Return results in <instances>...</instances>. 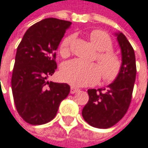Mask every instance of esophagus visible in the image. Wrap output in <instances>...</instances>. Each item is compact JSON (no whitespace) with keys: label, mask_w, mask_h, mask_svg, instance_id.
<instances>
[{"label":"esophagus","mask_w":148,"mask_h":148,"mask_svg":"<svg viewBox=\"0 0 148 148\" xmlns=\"http://www.w3.org/2000/svg\"><path fill=\"white\" fill-rule=\"evenodd\" d=\"M78 91H79V89L76 88H75V87H71V88H70V93L71 94H75Z\"/></svg>","instance_id":"34e87169"}]
</instances>
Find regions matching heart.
I'll list each match as a JSON object with an SVG mask.
<instances>
[{
  "instance_id": "1",
  "label": "heart",
  "mask_w": 148,
  "mask_h": 148,
  "mask_svg": "<svg viewBox=\"0 0 148 148\" xmlns=\"http://www.w3.org/2000/svg\"><path fill=\"white\" fill-rule=\"evenodd\" d=\"M90 40L99 51L96 56L97 63H86L80 60H73L64 63L60 71V78L75 87L88 86L96 83L101 76L106 83L113 82L119 76L122 62L120 57L112 51L113 41L108 33L95 29L89 34ZM72 36L63 39L60 45V53L62 57L69 56L71 52Z\"/></svg>"
}]
</instances>
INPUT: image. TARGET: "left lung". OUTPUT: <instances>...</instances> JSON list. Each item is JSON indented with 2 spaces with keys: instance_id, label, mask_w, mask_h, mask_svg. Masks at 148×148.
Returning <instances> with one entry per match:
<instances>
[{
  "instance_id": "left-lung-1",
  "label": "left lung",
  "mask_w": 148,
  "mask_h": 148,
  "mask_svg": "<svg viewBox=\"0 0 148 148\" xmlns=\"http://www.w3.org/2000/svg\"><path fill=\"white\" fill-rule=\"evenodd\" d=\"M116 35L122 55L120 75L107 88L88 89L89 100L82 109L84 120L97 128H109L120 121L132 100L136 78L135 54L126 36L122 33Z\"/></svg>"
}]
</instances>
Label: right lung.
<instances>
[{"instance_id":"obj_1","label":"right lung","mask_w":148,"mask_h":148,"mask_svg":"<svg viewBox=\"0 0 148 148\" xmlns=\"http://www.w3.org/2000/svg\"><path fill=\"white\" fill-rule=\"evenodd\" d=\"M70 25L67 21L44 19L27 30L17 47L13 97L18 114L31 125L52 121L70 92L68 84L47 81L57 68L55 50Z\"/></svg>"}]
</instances>
